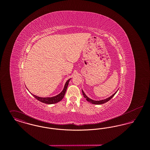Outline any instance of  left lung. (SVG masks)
<instances>
[{
  "mask_svg": "<svg viewBox=\"0 0 150 150\" xmlns=\"http://www.w3.org/2000/svg\"><path fill=\"white\" fill-rule=\"evenodd\" d=\"M117 92H116L113 95H112L111 96H110V97L107 98L105 99V100H91V99H90L89 98H88V97L86 96V94H85V93L83 92V91L82 90V93H83V96H84V97L86 98V100L88 101L89 102L92 103V104H94V105H100V104H103V103H105L107 102L109 100H111V99L114 96L115 94Z\"/></svg>",
  "mask_w": 150,
  "mask_h": 150,
  "instance_id": "1",
  "label": "left lung"
}]
</instances>
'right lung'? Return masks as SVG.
Here are the masks:
<instances>
[{"label":"right lung","mask_w":150,"mask_h":150,"mask_svg":"<svg viewBox=\"0 0 150 150\" xmlns=\"http://www.w3.org/2000/svg\"><path fill=\"white\" fill-rule=\"evenodd\" d=\"M70 79H69L65 85H64V88L63 89V91H62V92L61 93H59V94H58L56 96H54V97H46V98H42V97H38V96H36L35 95L33 94V96L35 98L36 100L44 103H47V104H54V103H56L57 102H59L60 100L63 99V98L64 97V94L66 93V89H67V86L69 85V81H70Z\"/></svg>","instance_id":"right-lung-1"}]
</instances>
